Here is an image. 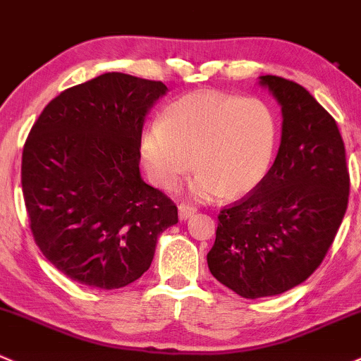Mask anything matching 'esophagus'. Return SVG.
Returning <instances> with one entry per match:
<instances>
[{"mask_svg":"<svg viewBox=\"0 0 361 361\" xmlns=\"http://www.w3.org/2000/svg\"><path fill=\"white\" fill-rule=\"evenodd\" d=\"M196 212V208L192 205H188V203H180L179 205V219L180 221H188L192 214Z\"/></svg>","mask_w":361,"mask_h":361,"instance_id":"esophagus-1","label":"esophagus"}]
</instances>
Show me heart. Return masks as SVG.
<instances>
[{
	"instance_id": "heart-1",
	"label": "heart",
	"mask_w": 361,
	"mask_h": 361,
	"mask_svg": "<svg viewBox=\"0 0 361 361\" xmlns=\"http://www.w3.org/2000/svg\"><path fill=\"white\" fill-rule=\"evenodd\" d=\"M274 113L259 99L221 92L180 97L144 132L142 159L161 188L200 169L189 185L192 198H229L254 191L266 177L276 149Z\"/></svg>"
}]
</instances>
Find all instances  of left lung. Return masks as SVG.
<instances>
[{
    "label": "left lung",
    "instance_id": "left-lung-1",
    "mask_svg": "<svg viewBox=\"0 0 361 361\" xmlns=\"http://www.w3.org/2000/svg\"><path fill=\"white\" fill-rule=\"evenodd\" d=\"M259 85L281 106L276 159L254 192L219 214L208 269L245 299L283 293L322 264L348 208L346 151L336 120L304 87Z\"/></svg>",
    "mask_w": 361,
    "mask_h": 361
}]
</instances>
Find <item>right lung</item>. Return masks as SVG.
Returning <instances> with one entry per match:
<instances>
[{"instance_id": "1", "label": "right lung", "mask_w": 361, "mask_h": 361, "mask_svg": "<svg viewBox=\"0 0 361 361\" xmlns=\"http://www.w3.org/2000/svg\"><path fill=\"white\" fill-rule=\"evenodd\" d=\"M169 88L106 73L48 102L22 153L36 245L61 273L113 290L139 280L177 207L142 180L144 121Z\"/></svg>"}]
</instances>
